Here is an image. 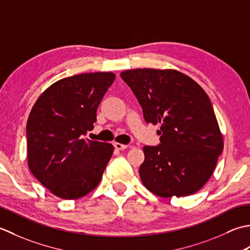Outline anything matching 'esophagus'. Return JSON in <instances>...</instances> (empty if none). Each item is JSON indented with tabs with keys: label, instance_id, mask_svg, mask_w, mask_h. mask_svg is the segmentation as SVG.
I'll return each mask as SVG.
<instances>
[{
	"label": "esophagus",
	"instance_id": "esophagus-1",
	"mask_svg": "<svg viewBox=\"0 0 250 250\" xmlns=\"http://www.w3.org/2000/svg\"><path fill=\"white\" fill-rule=\"evenodd\" d=\"M113 146H114L116 150H125V149H127V147H128V146H127V145L120 144V142H114Z\"/></svg>",
	"mask_w": 250,
	"mask_h": 250
}]
</instances>
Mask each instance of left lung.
<instances>
[{"mask_svg": "<svg viewBox=\"0 0 250 250\" xmlns=\"http://www.w3.org/2000/svg\"><path fill=\"white\" fill-rule=\"evenodd\" d=\"M142 106L146 123L160 124L161 145L144 147L139 168L147 190L161 197L186 196L209 180L223 150L210 99L190 76L172 69L121 73Z\"/></svg>", "mask_w": 250, "mask_h": 250, "instance_id": "1", "label": "left lung"}]
</instances>
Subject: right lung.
<instances>
[{"label":"right lung","instance_id":"1","mask_svg":"<svg viewBox=\"0 0 250 250\" xmlns=\"http://www.w3.org/2000/svg\"><path fill=\"white\" fill-rule=\"evenodd\" d=\"M112 72L59 80L35 101L27 122L28 166L54 195L76 200L99 185L114 147L85 138L113 83Z\"/></svg>","mask_w":250,"mask_h":250}]
</instances>
